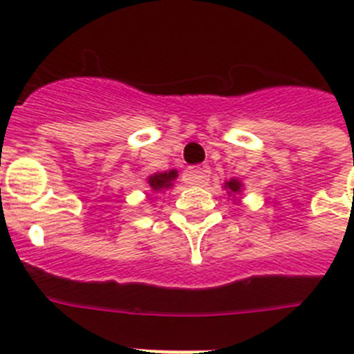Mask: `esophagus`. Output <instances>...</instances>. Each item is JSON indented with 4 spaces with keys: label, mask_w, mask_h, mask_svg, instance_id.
I'll return each instance as SVG.
<instances>
[{
    "label": "esophagus",
    "mask_w": 354,
    "mask_h": 354,
    "mask_svg": "<svg viewBox=\"0 0 354 354\" xmlns=\"http://www.w3.org/2000/svg\"><path fill=\"white\" fill-rule=\"evenodd\" d=\"M211 177V168L207 165H198V167L187 168L186 174H184V180L187 184H195V186H202L205 184Z\"/></svg>",
    "instance_id": "obj_1"
}]
</instances>
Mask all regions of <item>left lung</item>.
I'll use <instances>...</instances> for the list:
<instances>
[{"label": "left lung", "mask_w": 354, "mask_h": 354, "mask_svg": "<svg viewBox=\"0 0 354 354\" xmlns=\"http://www.w3.org/2000/svg\"><path fill=\"white\" fill-rule=\"evenodd\" d=\"M225 189H228V195H237V193H241V189H243V184L237 179H230L225 183Z\"/></svg>", "instance_id": "1"}]
</instances>
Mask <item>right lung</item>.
I'll use <instances>...</instances> for the list:
<instances>
[{
	"label": "right lung",
	"mask_w": 354,
	"mask_h": 354,
	"mask_svg": "<svg viewBox=\"0 0 354 354\" xmlns=\"http://www.w3.org/2000/svg\"><path fill=\"white\" fill-rule=\"evenodd\" d=\"M177 179V171H162V174H154L149 177V186L152 192H162V189H168V187L174 186V180Z\"/></svg>",
	"instance_id": "1"
}]
</instances>
